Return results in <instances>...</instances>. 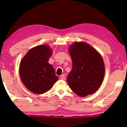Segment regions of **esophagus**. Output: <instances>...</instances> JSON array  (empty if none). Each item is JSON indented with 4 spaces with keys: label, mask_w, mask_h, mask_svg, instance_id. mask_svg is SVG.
<instances>
[{
    "label": "esophagus",
    "mask_w": 127,
    "mask_h": 127,
    "mask_svg": "<svg viewBox=\"0 0 127 127\" xmlns=\"http://www.w3.org/2000/svg\"><path fill=\"white\" fill-rule=\"evenodd\" d=\"M60 78H61V80H64L65 79V75H61Z\"/></svg>",
    "instance_id": "1"
}]
</instances>
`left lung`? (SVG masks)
<instances>
[{"mask_svg": "<svg viewBox=\"0 0 127 127\" xmlns=\"http://www.w3.org/2000/svg\"><path fill=\"white\" fill-rule=\"evenodd\" d=\"M72 68L67 77L69 87L80 96L98 90L103 81L105 65L100 53L91 45L75 42L69 48Z\"/></svg>", "mask_w": 127, "mask_h": 127, "instance_id": "8db88e82", "label": "left lung"}]
</instances>
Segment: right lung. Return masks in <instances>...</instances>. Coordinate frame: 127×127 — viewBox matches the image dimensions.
<instances>
[{"mask_svg": "<svg viewBox=\"0 0 127 127\" xmlns=\"http://www.w3.org/2000/svg\"><path fill=\"white\" fill-rule=\"evenodd\" d=\"M52 54L49 46L39 45L29 50L21 61L19 73L27 88L35 94L51 90L58 80L48 60Z\"/></svg>", "mask_w": 127, "mask_h": 127, "instance_id": "1", "label": "right lung"}]
</instances>
